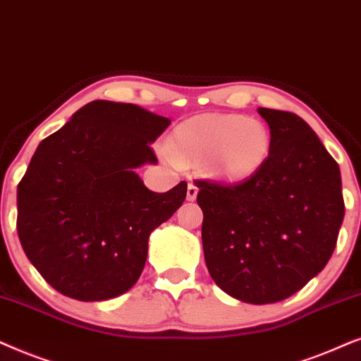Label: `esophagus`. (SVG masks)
<instances>
[{
  "label": "esophagus",
  "instance_id": "obj_1",
  "mask_svg": "<svg viewBox=\"0 0 361 361\" xmlns=\"http://www.w3.org/2000/svg\"><path fill=\"white\" fill-rule=\"evenodd\" d=\"M196 196H198V186L190 183L188 185V190H186V200L188 201H195Z\"/></svg>",
  "mask_w": 361,
  "mask_h": 361
}]
</instances>
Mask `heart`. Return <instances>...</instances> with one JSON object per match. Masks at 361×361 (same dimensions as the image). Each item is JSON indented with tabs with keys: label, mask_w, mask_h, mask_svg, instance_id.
I'll return each instance as SVG.
<instances>
[{
	"label": "heart",
	"mask_w": 361,
	"mask_h": 361,
	"mask_svg": "<svg viewBox=\"0 0 361 361\" xmlns=\"http://www.w3.org/2000/svg\"><path fill=\"white\" fill-rule=\"evenodd\" d=\"M271 147V130L261 118L203 114L178 125L166 143V153L178 165L204 161L209 175L238 183L261 170Z\"/></svg>",
	"instance_id": "1"
}]
</instances>
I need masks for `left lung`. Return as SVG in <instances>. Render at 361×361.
<instances>
[{
  "label": "left lung",
  "instance_id": "obj_1",
  "mask_svg": "<svg viewBox=\"0 0 361 361\" xmlns=\"http://www.w3.org/2000/svg\"><path fill=\"white\" fill-rule=\"evenodd\" d=\"M267 161L238 185L200 180L204 261L216 286L246 304L299 292L326 266L343 223L337 161L299 115L259 107Z\"/></svg>",
  "mask_w": 361,
  "mask_h": 361
}]
</instances>
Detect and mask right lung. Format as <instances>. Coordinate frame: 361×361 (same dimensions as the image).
Wrapping results in <instances>:
<instances>
[{"instance_id":"right-lung-1","label":"right lung","mask_w":361,"mask_h":361,"mask_svg":"<svg viewBox=\"0 0 361 361\" xmlns=\"http://www.w3.org/2000/svg\"><path fill=\"white\" fill-rule=\"evenodd\" d=\"M170 118L135 104L94 100L37 145L18 185V236L62 295L109 300L140 277L153 229L183 204L185 181L148 190L137 168Z\"/></svg>"}]
</instances>
